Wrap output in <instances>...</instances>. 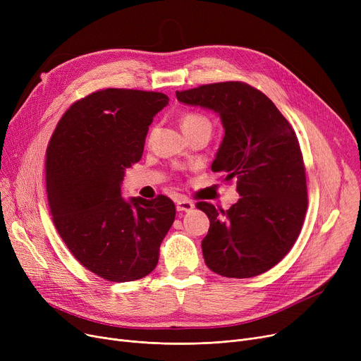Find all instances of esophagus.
I'll return each mask as SVG.
<instances>
[{"label": "esophagus", "instance_id": "1", "mask_svg": "<svg viewBox=\"0 0 361 361\" xmlns=\"http://www.w3.org/2000/svg\"><path fill=\"white\" fill-rule=\"evenodd\" d=\"M193 207H195V203L185 197H181L177 200V211L178 212H190Z\"/></svg>", "mask_w": 361, "mask_h": 361}]
</instances>
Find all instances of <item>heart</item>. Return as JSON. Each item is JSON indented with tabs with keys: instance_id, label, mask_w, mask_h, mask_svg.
Listing matches in <instances>:
<instances>
[{
	"instance_id": "heart-1",
	"label": "heart",
	"mask_w": 361,
	"mask_h": 361,
	"mask_svg": "<svg viewBox=\"0 0 361 361\" xmlns=\"http://www.w3.org/2000/svg\"><path fill=\"white\" fill-rule=\"evenodd\" d=\"M180 123H181L183 131L185 133V135L197 131V130H212L211 120L206 116H203V114L195 112V111L184 112L180 118Z\"/></svg>"
}]
</instances>
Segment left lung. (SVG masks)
<instances>
[{
    "label": "left lung",
    "mask_w": 361,
    "mask_h": 361,
    "mask_svg": "<svg viewBox=\"0 0 361 361\" xmlns=\"http://www.w3.org/2000/svg\"><path fill=\"white\" fill-rule=\"evenodd\" d=\"M177 99L215 111L225 128L212 162L241 196L228 211L207 202L202 240L207 268L226 278H252L274 268L300 235L307 211L306 168L295 131L275 104L243 82L176 92Z\"/></svg>",
    "instance_id": "8db88e82"
}]
</instances>
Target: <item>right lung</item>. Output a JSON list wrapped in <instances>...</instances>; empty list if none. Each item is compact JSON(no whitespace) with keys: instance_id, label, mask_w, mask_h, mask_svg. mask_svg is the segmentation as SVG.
<instances>
[{"instance_id":"right-lung-1","label":"right lung","mask_w":361,"mask_h":361,"mask_svg":"<svg viewBox=\"0 0 361 361\" xmlns=\"http://www.w3.org/2000/svg\"><path fill=\"white\" fill-rule=\"evenodd\" d=\"M168 101L161 92H93L64 112L49 140L45 181L55 228L78 262L106 281L154 271L176 219L164 195L121 197L124 171L140 161L149 126Z\"/></svg>"}]
</instances>
